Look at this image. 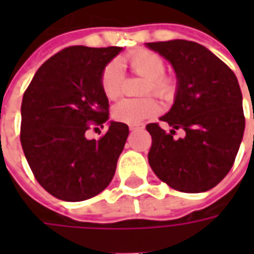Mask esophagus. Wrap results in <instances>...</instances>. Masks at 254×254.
Masks as SVG:
<instances>
[{"label": "esophagus", "mask_w": 254, "mask_h": 254, "mask_svg": "<svg viewBox=\"0 0 254 254\" xmlns=\"http://www.w3.org/2000/svg\"><path fill=\"white\" fill-rule=\"evenodd\" d=\"M141 125H130V127H129V129H130V130H136V129H141Z\"/></svg>", "instance_id": "obj_1"}]
</instances>
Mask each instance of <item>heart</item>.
I'll list each match as a JSON object with an SVG mask.
<instances>
[{
  "label": "heart",
  "mask_w": 254,
  "mask_h": 254,
  "mask_svg": "<svg viewBox=\"0 0 254 254\" xmlns=\"http://www.w3.org/2000/svg\"><path fill=\"white\" fill-rule=\"evenodd\" d=\"M134 74L145 78L140 94H154L165 102H171L177 94V80L166 74V64L159 54L149 50H138L127 58ZM124 74L120 63L111 61L105 66L100 77L102 91L109 100L118 99L122 94ZM159 103L154 96L138 99H124L113 107V117L118 122L137 125L159 113Z\"/></svg>",
  "instance_id": "heart-1"
}]
</instances>
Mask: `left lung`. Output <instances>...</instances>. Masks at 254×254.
Returning <instances> with one entry per match:
<instances>
[{
    "label": "left lung",
    "instance_id": "obj_1",
    "mask_svg": "<svg viewBox=\"0 0 254 254\" xmlns=\"http://www.w3.org/2000/svg\"><path fill=\"white\" fill-rule=\"evenodd\" d=\"M148 47L170 61L178 78L176 102L160 118L173 127L170 133L158 122L145 127L152 137L149 166L176 190H209L234 165L245 130L238 80L222 60L196 42H151ZM177 128L186 130L185 138L174 137Z\"/></svg>",
    "mask_w": 254,
    "mask_h": 254
}]
</instances>
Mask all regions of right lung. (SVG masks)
<instances>
[{"label": "right lung", "mask_w": 254, "mask_h": 254, "mask_svg": "<svg viewBox=\"0 0 254 254\" xmlns=\"http://www.w3.org/2000/svg\"><path fill=\"white\" fill-rule=\"evenodd\" d=\"M121 50L66 47L38 69L23 95L21 147L36 181L60 200L91 198L114 177L127 125L110 122L99 140L85 138V132L109 118L100 77Z\"/></svg>", "instance_id": "obj_1"}]
</instances>
